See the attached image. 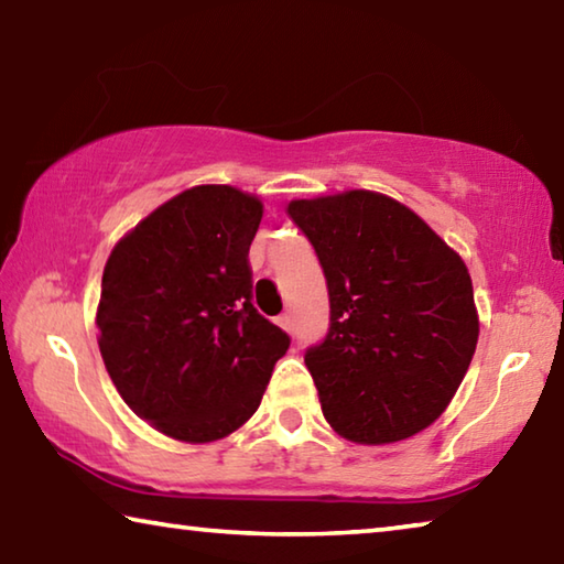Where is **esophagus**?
<instances>
[{
  "label": "esophagus",
  "mask_w": 564,
  "mask_h": 564,
  "mask_svg": "<svg viewBox=\"0 0 564 564\" xmlns=\"http://www.w3.org/2000/svg\"><path fill=\"white\" fill-rule=\"evenodd\" d=\"M279 326H281L283 330H293V321H291L289 313H283V316H279Z\"/></svg>",
  "instance_id": "obj_1"
}]
</instances>
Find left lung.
<instances>
[{
	"instance_id": "obj_1",
	"label": "left lung",
	"mask_w": 564,
	"mask_h": 564,
	"mask_svg": "<svg viewBox=\"0 0 564 564\" xmlns=\"http://www.w3.org/2000/svg\"><path fill=\"white\" fill-rule=\"evenodd\" d=\"M328 283L330 328L305 352L323 415L360 445L425 431L451 405L480 336L465 261L378 191L295 198Z\"/></svg>"
}]
</instances>
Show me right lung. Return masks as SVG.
<instances>
[{
	"instance_id": "right-lung-1",
	"label": "right lung",
	"mask_w": 564,
	"mask_h": 564,
	"mask_svg": "<svg viewBox=\"0 0 564 564\" xmlns=\"http://www.w3.org/2000/svg\"><path fill=\"white\" fill-rule=\"evenodd\" d=\"M259 196L181 191L119 238L104 265L99 350L133 413L181 443H214L261 405L291 338L251 303Z\"/></svg>"
}]
</instances>
